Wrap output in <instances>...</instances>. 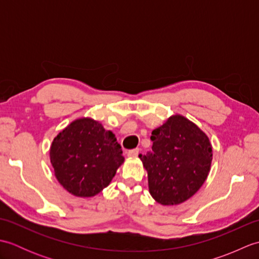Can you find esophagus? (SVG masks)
<instances>
[{"label": "esophagus", "instance_id": "obj_1", "mask_svg": "<svg viewBox=\"0 0 259 259\" xmlns=\"http://www.w3.org/2000/svg\"><path fill=\"white\" fill-rule=\"evenodd\" d=\"M138 155H139L138 148H137V149H133V150L128 151V157H130V158H136V157H138Z\"/></svg>", "mask_w": 259, "mask_h": 259}]
</instances>
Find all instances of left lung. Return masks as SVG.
<instances>
[{
	"label": "left lung",
	"instance_id": "left-lung-1",
	"mask_svg": "<svg viewBox=\"0 0 259 259\" xmlns=\"http://www.w3.org/2000/svg\"><path fill=\"white\" fill-rule=\"evenodd\" d=\"M150 139L151 150L139 155L150 195L163 206L188 200L210 171L212 147L208 136L184 115L174 114L152 131Z\"/></svg>",
	"mask_w": 259,
	"mask_h": 259
}]
</instances>
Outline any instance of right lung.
<instances>
[{"label": "right lung", "mask_w": 259, "mask_h": 259, "mask_svg": "<svg viewBox=\"0 0 259 259\" xmlns=\"http://www.w3.org/2000/svg\"><path fill=\"white\" fill-rule=\"evenodd\" d=\"M50 160L65 190L89 198L109 186L124 158L112 131L83 117L72 121L53 139Z\"/></svg>", "instance_id": "obj_1"}]
</instances>
